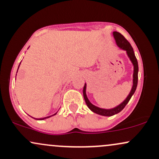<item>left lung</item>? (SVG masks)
<instances>
[{
  "label": "left lung",
  "mask_w": 159,
  "mask_h": 159,
  "mask_svg": "<svg viewBox=\"0 0 159 159\" xmlns=\"http://www.w3.org/2000/svg\"><path fill=\"white\" fill-rule=\"evenodd\" d=\"M113 35H114V37L115 40H116V45L120 47V48L123 49V50L126 51V53L129 56V59L132 61L133 66H134V73H133V86L131 90L130 93H129V96H127V98H125V100L122 102L120 105H118V106L114 107V108L111 109H104V108H100V107H98L95 105H93L92 103L89 101L88 98H87V94H86V84L84 86L83 89V94H84V98L85 102L87 104V105L88 106L89 108L93 112L96 113V114L102 115V116H113V115H115L118 113H120L124 107H125V105H127L128 102H129L130 98H132V95L135 92L137 85H138V61H137V58L135 55H134V52L133 51V48L131 45L130 43H129V41L125 39L124 36L122 35L119 32L114 31L113 32Z\"/></svg>",
  "instance_id": "8db88e82"
}]
</instances>
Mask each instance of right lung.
<instances>
[{"instance_id":"obj_1","label":"right lung","mask_w":159,"mask_h":159,"mask_svg":"<svg viewBox=\"0 0 159 159\" xmlns=\"http://www.w3.org/2000/svg\"><path fill=\"white\" fill-rule=\"evenodd\" d=\"M19 66H20V64H19ZM18 69H19V68H18ZM18 72V71H17ZM55 114H57V113L56 114H53V115H52V116H54V115H55ZM45 116V117H44V118H40V119H36V118H34V119H36V120H45V119H47V118H49L50 117V116ZM34 118V117H33Z\"/></svg>"}]
</instances>
